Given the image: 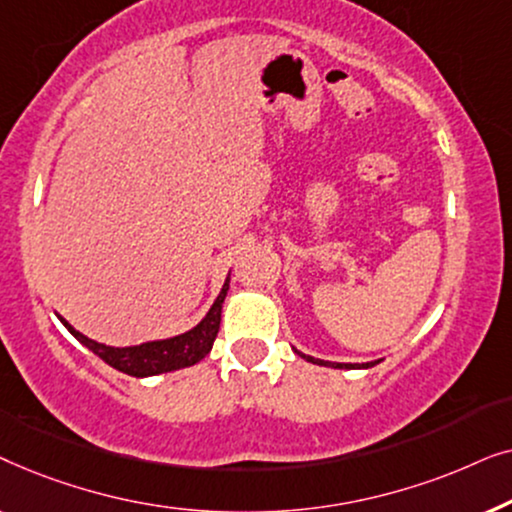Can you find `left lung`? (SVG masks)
Returning a JSON list of instances; mask_svg holds the SVG:
<instances>
[{
    "instance_id": "8db88e82",
    "label": "left lung",
    "mask_w": 512,
    "mask_h": 512,
    "mask_svg": "<svg viewBox=\"0 0 512 512\" xmlns=\"http://www.w3.org/2000/svg\"><path fill=\"white\" fill-rule=\"evenodd\" d=\"M296 354L298 356H303L305 361H310V363H317V366H328V368H345V370H354V368H373L375 363H380V361H370V363H333V361H321V359H314V356H307V354H303V352H298L296 349Z\"/></svg>"
}]
</instances>
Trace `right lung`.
<instances>
[{
  "label": "right lung",
  "mask_w": 512,
  "mask_h": 512,
  "mask_svg": "<svg viewBox=\"0 0 512 512\" xmlns=\"http://www.w3.org/2000/svg\"><path fill=\"white\" fill-rule=\"evenodd\" d=\"M228 286H230V272L212 307H209L205 317L200 319V324H195L191 331L172 335V338H163V340H149V342H142V345H130V347L104 345V342L90 340L88 335L76 331V328L69 324L65 317H60V314L58 319L83 347H88L90 352L100 356V359L104 363H109L111 368L121 370V373L132 375V377H153V375L172 373V370L195 366V363L205 359L209 349L214 345L216 333H219L221 310H223V300H226Z\"/></svg>",
  "instance_id": "obj_1"
}]
</instances>
